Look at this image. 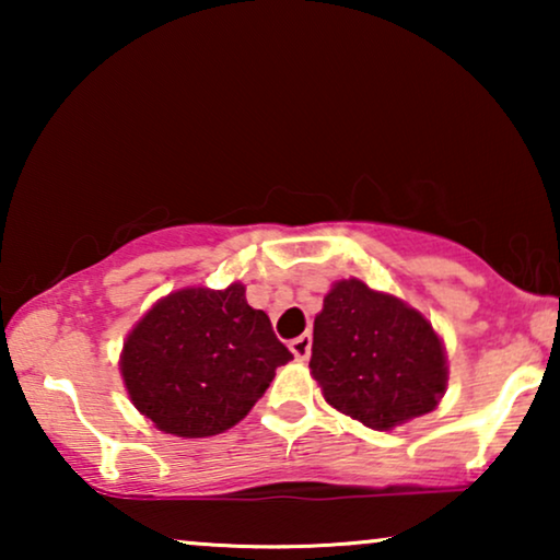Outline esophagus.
<instances>
[{
	"instance_id": "obj_1",
	"label": "esophagus",
	"mask_w": 560,
	"mask_h": 560,
	"mask_svg": "<svg viewBox=\"0 0 560 560\" xmlns=\"http://www.w3.org/2000/svg\"><path fill=\"white\" fill-rule=\"evenodd\" d=\"M290 351H293V357L298 362H305V359L311 357V334H303L298 336V339L290 341Z\"/></svg>"
}]
</instances>
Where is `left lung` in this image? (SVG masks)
<instances>
[{"instance_id": "1", "label": "left lung", "mask_w": 560, "mask_h": 560, "mask_svg": "<svg viewBox=\"0 0 560 560\" xmlns=\"http://www.w3.org/2000/svg\"><path fill=\"white\" fill-rule=\"evenodd\" d=\"M308 366L326 402L372 431L435 410L448 385L446 347L431 320L357 278L326 293Z\"/></svg>"}]
</instances>
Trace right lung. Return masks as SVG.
I'll return each instance as SVG.
<instances>
[{
  "label": "right lung",
  "mask_w": 560,
  "mask_h": 560,
  "mask_svg": "<svg viewBox=\"0 0 560 560\" xmlns=\"http://www.w3.org/2000/svg\"><path fill=\"white\" fill-rule=\"evenodd\" d=\"M242 282L188 285L152 305L127 334L119 372L158 431L209 439L240 423L293 354L252 308Z\"/></svg>",
  "instance_id": "add662e5"
}]
</instances>
